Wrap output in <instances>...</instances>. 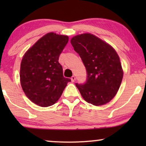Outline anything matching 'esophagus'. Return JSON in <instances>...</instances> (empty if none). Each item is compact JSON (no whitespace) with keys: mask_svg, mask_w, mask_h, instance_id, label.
Wrapping results in <instances>:
<instances>
[{"mask_svg":"<svg viewBox=\"0 0 146 146\" xmlns=\"http://www.w3.org/2000/svg\"><path fill=\"white\" fill-rule=\"evenodd\" d=\"M75 80H76V77L74 76H72L71 77V80H72V82H74L75 81Z\"/></svg>","mask_w":146,"mask_h":146,"instance_id":"1","label":"esophagus"}]
</instances>
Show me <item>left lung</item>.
<instances>
[{
  "instance_id": "1",
  "label": "left lung",
  "mask_w": 146,
  "mask_h": 146,
  "mask_svg": "<svg viewBox=\"0 0 146 146\" xmlns=\"http://www.w3.org/2000/svg\"><path fill=\"white\" fill-rule=\"evenodd\" d=\"M86 69L85 83L76 84L87 102L102 106L116 94L123 78L119 58L111 46L91 34H83L71 39Z\"/></svg>"
}]
</instances>
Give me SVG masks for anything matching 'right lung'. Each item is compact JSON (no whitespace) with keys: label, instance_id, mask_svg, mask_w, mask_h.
<instances>
[{"label":"right lung","instance_id":"right-lung-1","mask_svg":"<svg viewBox=\"0 0 146 146\" xmlns=\"http://www.w3.org/2000/svg\"><path fill=\"white\" fill-rule=\"evenodd\" d=\"M68 42L67 36L50 33L24 55L21 64V86L31 100L41 107L53 105L61 96L70 78L63 76L59 56Z\"/></svg>","mask_w":146,"mask_h":146}]
</instances>
